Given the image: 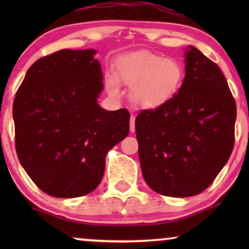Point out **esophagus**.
<instances>
[{"label": "esophagus", "mask_w": 249, "mask_h": 249, "mask_svg": "<svg viewBox=\"0 0 249 249\" xmlns=\"http://www.w3.org/2000/svg\"><path fill=\"white\" fill-rule=\"evenodd\" d=\"M134 122H136V117L133 115H131L130 117V131L131 132H134V130H136V127H134Z\"/></svg>", "instance_id": "34e87169"}]
</instances>
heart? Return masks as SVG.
I'll list each match as a JSON object with an SVG mask.
<instances>
[{
    "label": "heart",
    "mask_w": 249,
    "mask_h": 249,
    "mask_svg": "<svg viewBox=\"0 0 249 249\" xmlns=\"http://www.w3.org/2000/svg\"><path fill=\"white\" fill-rule=\"evenodd\" d=\"M117 77L130 88V99L137 107L154 108L173 98L182 87L185 70L174 58L138 51L123 57L117 65ZM108 90L117 93L113 79Z\"/></svg>",
    "instance_id": "b5f03b06"
}]
</instances>
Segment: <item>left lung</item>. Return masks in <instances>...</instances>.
I'll return each instance as SVG.
<instances>
[{"label": "left lung", "instance_id": "obj_1", "mask_svg": "<svg viewBox=\"0 0 249 249\" xmlns=\"http://www.w3.org/2000/svg\"><path fill=\"white\" fill-rule=\"evenodd\" d=\"M179 92L136 117L139 160L145 181L167 196L204 192L234 147L236 104L224 73L194 47L186 53Z\"/></svg>", "mask_w": 249, "mask_h": 249}]
</instances>
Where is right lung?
I'll return each mask as SVG.
<instances>
[{"label": "right lung", "instance_id": "1", "mask_svg": "<svg viewBox=\"0 0 249 249\" xmlns=\"http://www.w3.org/2000/svg\"><path fill=\"white\" fill-rule=\"evenodd\" d=\"M95 50L63 49L37 59L13 105L17 157L43 192L76 198L92 192L105 157L126 138V108L107 111L97 103L103 90Z\"/></svg>", "mask_w": 249, "mask_h": 249}]
</instances>
